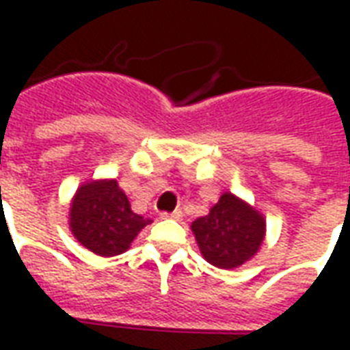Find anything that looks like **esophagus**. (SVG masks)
Wrapping results in <instances>:
<instances>
[{
    "label": "esophagus",
    "mask_w": 350,
    "mask_h": 350,
    "mask_svg": "<svg viewBox=\"0 0 350 350\" xmlns=\"http://www.w3.org/2000/svg\"><path fill=\"white\" fill-rule=\"evenodd\" d=\"M161 217H163V219H176V221H180L183 217V213H182V210H174V212H163L161 213Z\"/></svg>",
    "instance_id": "1"
}]
</instances>
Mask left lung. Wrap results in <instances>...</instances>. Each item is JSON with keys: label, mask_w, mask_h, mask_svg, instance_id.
<instances>
[{"label": "left lung", "mask_w": 350, "mask_h": 350, "mask_svg": "<svg viewBox=\"0 0 350 350\" xmlns=\"http://www.w3.org/2000/svg\"><path fill=\"white\" fill-rule=\"evenodd\" d=\"M202 257L213 266L232 270L257 255L266 232L262 213L232 193H223L204 217L191 223Z\"/></svg>", "instance_id": "1"}]
</instances>
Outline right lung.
Instances as JSON below:
<instances>
[{
  "label": "right lung",
  "mask_w": 350,
  "mask_h": 350,
  "mask_svg": "<svg viewBox=\"0 0 350 350\" xmlns=\"http://www.w3.org/2000/svg\"><path fill=\"white\" fill-rule=\"evenodd\" d=\"M150 223L152 219L131 210L129 198L116 180L80 185L69 210L72 236L99 257L122 255Z\"/></svg>",
  "instance_id": "right-lung-1"
}]
</instances>
